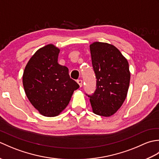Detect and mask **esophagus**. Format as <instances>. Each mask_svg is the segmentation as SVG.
I'll return each instance as SVG.
<instances>
[{
  "label": "esophagus",
  "mask_w": 159,
  "mask_h": 159,
  "mask_svg": "<svg viewBox=\"0 0 159 159\" xmlns=\"http://www.w3.org/2000/svg\"><path fill=\"white\" fill-rule=\"evenodd\" d=\"M77 83L79 84L80 87H81L82 85H83V80H77Z\"/></svg>",
  "instance_id": "34e87169"
}]
</instances>
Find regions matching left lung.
I'll return each instance as SVG.
<instances>
[{
	"label": "left lung",
	"instance_id": "8db88e82",
	"mask_svg": "<svg viewBox=\"0 0 159 159\" xmlns=\"http://www.w3.org/2000/svg\"><path fill=\"white\" fill-rule=\"evenodd\" d=\"M96 78V89L89 97L93 112L104 117L112 116L122 105L130 84L127 59L116 46L96 42L89 46Z\"/></svg>",
	"mask_w": 159,
	"mask_h": 159
}]
</instances>
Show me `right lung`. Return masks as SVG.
Listing matches in <instances>:
<instances>
[{"mask_svg": "<svg viewBox=\"0 0 159 159\" xmlns=\"http://www.w3.org/2000/svg\"><path fill=\"white\" fill-rule=\"evenodd\" d=\"M60 50L48 44L37 50L23 73L24 89L30 102L46 117L58 116L79 87L67 67L58 63Z\"/></svg>", "mask_w": 159, "mask_h": 159, "instance_id": "1", "label": "right lung"}]
</instances>
